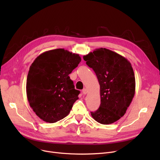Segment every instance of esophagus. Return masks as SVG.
<instances>
[{
	"instance_id": "esophagus-1",
	"label": "esophagus",
	"mask_w": 160,
	"mask_h": 160,
	"mask_svg": "<svg viewBox=\"0 0 160 160\" xmlns=\"http://www.w3.org/2000/svg\"><path fill=\"white\" fill-rule=\"evenodd\" d=\"M87 93H88V91H87L86 89H83L82 90V93H83V95H86Z\"/></svg>"
}]
</instances>
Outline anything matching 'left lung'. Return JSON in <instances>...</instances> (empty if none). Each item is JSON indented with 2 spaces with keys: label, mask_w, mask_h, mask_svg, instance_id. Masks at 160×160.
I'll list each match as a JSON object with an SVG mask.
<instances>
[{
  "label": "left lung",
  "mask_w": 160,
  "mask_h": 160,
  "mask_svg": "<svg viewBox=\"0 0 160 160\" xmlns=\"http://www.w3.org/2000/svg\"><path fill=\"white\" fill-rule=\"evenodd\" d=\"M83 58L95 71L100 84V105L91 115L100 124H112L125 114L135 95L132 65L124 57L105 48H97Z\"/></svg>",
  "instance_id": "1"
}]
</instances>
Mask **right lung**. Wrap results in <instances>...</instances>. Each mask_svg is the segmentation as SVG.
I'll list each match as a JSON object with an SVG mask.
<instances>
[{
    "label": "right lung",
    "instance_id": "1",
    "mask_svg": "<svg viewBox=\"0 0 160 160\" xmlns=\"http://www.w3.org/2000/svg\"><path fill=\"white\" fill-rule=\"evenodd\" d=\"M81 62L80 56L63 48L48 50L30 67L27 95L33 111L45 122L60 121L71 112L78 99L69 74Z\"/></svg>",
    "mask_w": 160,
    "mask_h": 160
}]
</instances>
